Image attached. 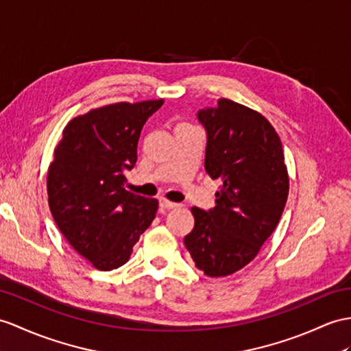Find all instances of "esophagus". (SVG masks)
<instances>
[{"mask_svg": "<svg viewBox=\"0 0 351 351\" xmlns=\"http://www.w3.org/2000/svg\"><path fill=\"white\" fill-rule=\"evenodd\" d=\"M159 205H160V208H164V210H173V208H177V207H178V204L167 201V199H160V201H159Z\"/></svg>", "mask_w": 351, "mask_h": 351, "instance_id": "34e87169", "label": "esophagus"}]
</instances>
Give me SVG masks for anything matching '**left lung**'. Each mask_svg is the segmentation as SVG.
<instances>
[{
	"label": "left lung",
	"mask_w": 351,
	"mask_h": 351,
	"mask_svg": "<svg viewBox=\"0 0 351 351\" xmlns=\"http://www.w3.org/2000/svg\"><path fill=\"white\" fill-rule=\"evenodd\" d=\"M196 117L207 132L205 171L221 186L215 208H192L184 245L205 276L225 277L252 262L274 232L287 201V168L280 136L258 111L221 98Z\"/></svg>",
	"instance_id": "1"
}]
</instances>
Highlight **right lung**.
<instances>
[{
	"label": "right lung",
	"mask_w": 351,
	"mask_h": 351,
	"mask_svg": "<svg viewBox=\"0 0 351 351\" xmlns=\"http://www.w3.org/2000/svg\"><path fill=\"white\" fill-rule=\"evenodd\" d=\"M164 99L117 102L74 117L47 173L49 207L73 249L101 271L128 262L158 201L125 189L144 123Z\"/></svg>",
	"instance_id": "add662e5"
}]
</instances>
